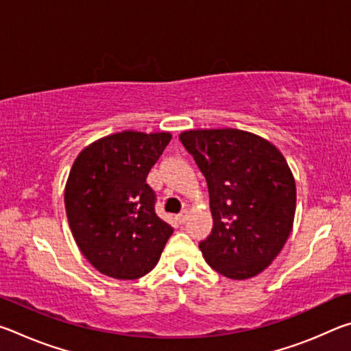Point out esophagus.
I'll return each instance as SVG.
<instances>
[{
    "mask_svg": "<svg viewBox=\"0 0 351 351\" xmlns=\"http://www.w3.org/2000/svg\"><path fill=\"white\" fill-rule=\"evenodd\" d=\"M176 218H178V221H180L181 224H182V223H186V219H187V212H181L180 215H178Z\"/></svg>",
    "mask_w": 351,
    "mask_h": 351,
    "instance_id": "esophagus-1",
    "label": "esophagus"
}]
</instances>
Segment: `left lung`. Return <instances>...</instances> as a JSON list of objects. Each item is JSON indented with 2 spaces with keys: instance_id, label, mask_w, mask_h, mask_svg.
Segmentation results:
<instances>
[{
  "instance_id": "8db88e82",
  "label": "left lung",
  "mask_w": 351,
  "mask_h": 351,
  "mask_svg": "<svg viewBox=\"0 0 351 351\" xmlns=\"http://www.w3.org/2000/svg\"><path fill=\"white\" fill-rule=\"evenodd\" d=\"M180 139L209 187L213 228L199 243L206 261L234 280L260 274L293 230L295 182L287 159L243 130H189Z\"/></svg>"
}]
</instances>
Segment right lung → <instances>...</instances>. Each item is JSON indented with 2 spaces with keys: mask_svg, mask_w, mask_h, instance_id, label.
<instances>
[{
  "mask_svg": "<svg viewBox=\"0 0 351 351\" xmlns=\"http://www.w3.org/2000/svg\"><path fill=\"white\" fill-rule=\"evenodd\" d=\"M170 133H116L83 148L69 171L64 207L71 232L102 274L134 280L150 272L173 228L154 212L147 175Z\"/></svg>",
  "mask_w": 351,
  "mask_h": 351,
  "instance_id": "add662e5",
  "label": "right lung"
}]
</instances>
